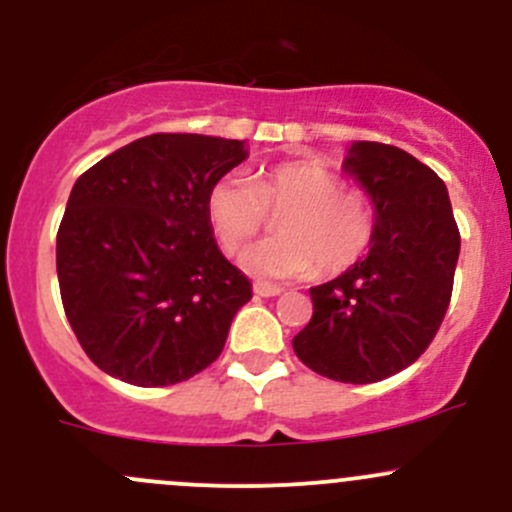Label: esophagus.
<instances>
[{"label": "esophagus", "mask_w": 512, "mask_h": 512, "mask_svg": "<svg viewBox=\"0 0 512 512\" xmlns=\"http://www.w3.org/2000/svg\"><path fill=\"white\" fill-rule=\"evenodd\" d=\"M255 294H257V297H277V294H282V287H277V284L257 282L255 284Z\"/></svg>", "instance_id": "obj_1"}]
</instances>
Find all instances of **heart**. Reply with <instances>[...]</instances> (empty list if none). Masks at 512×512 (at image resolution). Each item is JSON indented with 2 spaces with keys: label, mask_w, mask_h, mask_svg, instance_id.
<instances>
[{
  "label": "heart",
  "mask_w": 512,
  "mask_h": 512,
  "mask_svg": "<svg viewBox=\"0 0 512 512\" xmlns=\"http://www.w3.org/2000/svg\"><path fill=\"white\" fill-rule=\"evenodd\" d=\"M211 228L225 255H238L281 215L279 238L245 252L242 265L262 279H299L321 270L341 274L370 250L378 213L368 193L343 188L336 171L316 161H282L252 181L230 174L206 198Z\"/></svg>",
  "instance_id": "obj_1"
}]
</instances>
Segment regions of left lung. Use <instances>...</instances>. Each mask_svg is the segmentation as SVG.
<instances>
[{
	"instance_id": "obj_1",
	"label": "left lung",
	"mask_w": 512,
	"mask_h": 512,
	"mask_svg": "<svg viewBox=\"0 0 512 512\" xmlns=\"http://www.w3.org/2000/svg\"><path fill=\"white\" fill-rule=\"evenodd\" d=\"M343 166L373 198L375 240L365 260L309 289L314 314L292 346L314 373L368 385L405 370L434 341L461 238L444 181L412 154L355 142Z\"/></svg>"
}]
</instances>
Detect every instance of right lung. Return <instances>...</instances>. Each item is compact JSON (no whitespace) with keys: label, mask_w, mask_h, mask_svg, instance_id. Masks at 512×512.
Instances as JSON below:
<instances>
[{"label":"right lung","mask_w":512,"mask_h":512,"mask_svg":"<svg viewBox=\"0 0 512 512\" xmlns=\"http://www.w3.org/2000/svg\"><path fill=\"white\" fill-rule=\"evenodd\" d=\"M247 157L238 139L149 134L75 181L56 238L68 321L88 358L139 387L218 358L250 279L215 245L206 198Z\"/></svg>","instance_id":"add662e5"}]
</instances>
